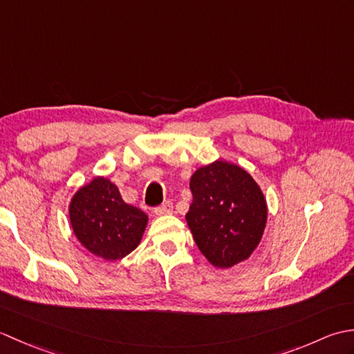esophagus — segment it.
Instances as JSON below:
<instances>
[{
    "label": "esophagus",
    "mask_w": 354,
    "mask_h": 354,
    "mask_svg": "<svg viewBox=\"0 0 354 354\" xmlns=\"http://www.w3.org/2000/svg\"><path fill=\"white\" fill-rule=\"evenodd\" d=\"M171 213H173V204L170 201H167L165 204H162L161 207H158L155 209L156 216H167V214H171Z\"/></svg>",
    "instance_id": "esophagus-1"
}]
</instances>
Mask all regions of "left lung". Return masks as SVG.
<instances>
[{
  "instance_id": "left-lung-1",
  "label": "left lung",
  "mask_w": 354,
  "mask_h": 354,
  "mask_svg": "<svg viewBox=\"0 0 354 354\" xmlns=\"http://www.w3.org/2000/svg\"><path fill=\"white\" fill-rule=\"evenodd\" d=\"M190 190L193 202L185 219L205 259L219 269L250 259L268 221L265 194L250 173L216 160L193 173Z\"/></svg>"
}]
</instances>
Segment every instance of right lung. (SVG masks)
Instances as JSON below:
<instances>
[{"label": "right lung", "instance_id": "1", "mask_svg": "<svg viewBox=\"0 0 354 354\" xmlns=\"http://www.w3.org/2000/svg\"><path fill=\"white\" fill-rule=\"evenodd\" d=\"M70 223L82 246L108 261L131 254L141 242L149 217L126 204L118 187L104 176H95L73 194Z\"/></svg>", "mask_w": 354, "mask_h": 354}]
</instances>
